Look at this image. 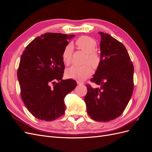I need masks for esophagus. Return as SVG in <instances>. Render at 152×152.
<instances>
[{
  "label": "esophagus",
  "instance_id": "34e87169",
  "mask_svg": "<svg viewBox=\"0 0 152 152\" xmlns=\"http://www.w3.org/2000/svg\"><path fill=\"white\" fill-rule=\"evenodd\" d=\"M77 83L78 85H83L84 84L83 82H80V81H77Z\"/></svg>",
  "mask_w": 152,
  "mask_h": 152
}]
</instances>
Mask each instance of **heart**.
Segmentation results:
<instances>
[{
  "label": "heart",
  "instance_id": "b5f03b06",
  "mask_svg": "<svg viewBox=\"0 0 152 152\" xmlns=\"http://www.w3.org/2000/svg\"><path fill=\"white\" fill-rule=\"evenodd\" d=\"M77 46L87 53L83 66H72L65 70V76L68 79L77 80H84L93 73V68H97L101 63L99 55L94 51L97 46L96 41L88 36H82L76 41ZM73 47L71 44L68 45L63 49L61 54L62 61L68 65L72 61ZM91 64V66L90 65Z\"/></svg>",
  "mask_w": 152,
  "mask_h": 152
}]
</instances>
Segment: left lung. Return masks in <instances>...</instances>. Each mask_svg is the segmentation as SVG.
I'll list each match as a JSON object with an SVG mask.
<instances>
[{"label": "left lung", "instance_id": "1", "mask_svg": "<svg viewBox=\"0 0 152 152\" xmlns=\"http://www.w3.org/2000/svg\"><path fill=\"white\" fill-rule=\"evenodd\" d=\"M99 34L101 63L91 81L101 87L86 84L84 101L92 119L108 122L122 115L129 102L134 89V66L121 42L108 34Z\"/></svg>", "mask_w": 152, "mask_h": 152}]
</instances>
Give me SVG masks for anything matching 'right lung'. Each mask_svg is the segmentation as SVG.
<instances>
[{"label": "right lung", "instance_id": "obj_1", "mask_svg": "<svg viewBox=\"0 0 152 152\" xmlns=\"http://www.w3.org/2000/svg\"><path fill=\"white\" fill-rule=\"evenodd\" d=\"M74 36L42 34L32 40L21 56L17 73L21 97L28 111L40 120L51 121L64 115V99L77 86L75 80L62 79L65 65L61 54Z\"/></svg>", "mask_w": 152, "mask_h": 152}]
</instances>
